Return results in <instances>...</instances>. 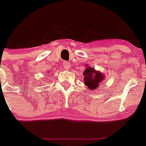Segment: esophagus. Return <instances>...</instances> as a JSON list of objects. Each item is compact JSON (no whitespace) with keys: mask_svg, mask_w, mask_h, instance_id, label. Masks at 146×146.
Masks as SVG:
<instances>
[{"mask_svg":"<svg viewBox=\"0 0 146 146\" xmlns=\"http://www.w3.org/2000/svg\"><path fill=\"white\" fill-rule=\"evenodd\" d=\"M63 66L66 70H69L70 68V64L69 62H63Z\"/></svg>","mask_w":146,"mask_h":146,"instance_id":"esophagus-1","label":"esophagus"}]
</instances>
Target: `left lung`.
<instances>
[{
  "label": "left lung",
  "mask_w": 146,
  "mask_h": 146,
  "mask_svg": "<svg viewBox=\"0 0 146 146\" xmlns=\"http://www.w3.org/2000/svg\"><path fill=\"white\" fill-rule=\"evenodd\" d=\"M84 81L85 85L90 90H95L98 88V85L103 80L106 79V76L98 70H96L93 67L86 66V68L84 71Z\"/></svg>",
  "instance_id": "obj_1"
}]
</instances>
